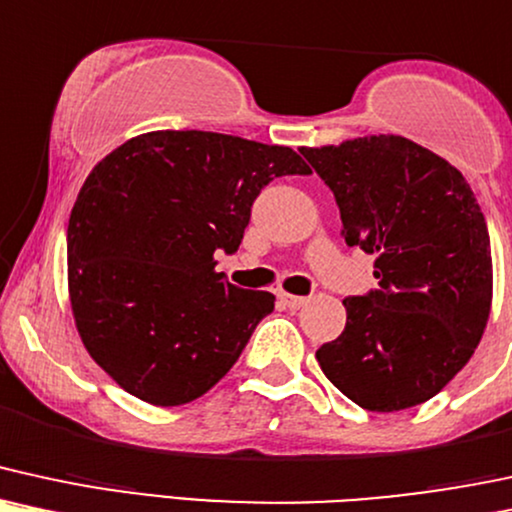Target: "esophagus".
I'll list each match as a JSON object with an SVG mask.
<instances>
[{
    "mask_svg": "<svg viewBox=\"0 0 512 512\" xmlns=\"http://www.w3.org/2000/svg\"><path fill=\"white\" fill-rule=\"evenodd\" d=\"M278 299L287 309H302V306L309 302L306 297H299V294H290V292H278Z\"/></svg>",
    "mask_w": 512,
    "mask_h": 512,
    "instance_id": "1",
    "label": "esophagus"
}]
</instances>
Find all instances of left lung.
I'll return each mask as SVG.
<instances>
[{
	"label": "left lung",
	"instance_id": "8db88e82",
	"mask_svg": "<svg viewBox=\"0 0 512 512\" xmlns=\"http://www.w3.org/2000/svg\"><path fill=\"white\" fill-rule=\"evenodd\" d=\"M299 150L335 194L345 242L376 254L381 285L342 299L345 330L318 347V364L369 412L422 405L470 362L489 321L482 208L458 167L405 136Z\"/></svg>",
	"mask_w": 512,
	"mask_h": 512
}]
</instances>
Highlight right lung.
Returning a JSON list of instances; mask_svg holds the SVG:
<instances>
[{"label":"right lung","instance_id":"obj_1","mask_svg":"<svg viewBox=\"0 0 512 512\" xmlns=\"http://www.w3.org/2000/svg\"><path fill=\"white\" fill-rule=\"evenodd\" d=\"M309 172L292 148L215 131H148L93 167L66 278L83 347L119 388L177 407L232 369L275 297L227 282L215 251L239 249L270 179Z\"/></svg>","mask_w":512,"mask_h":512}]
</instances>
